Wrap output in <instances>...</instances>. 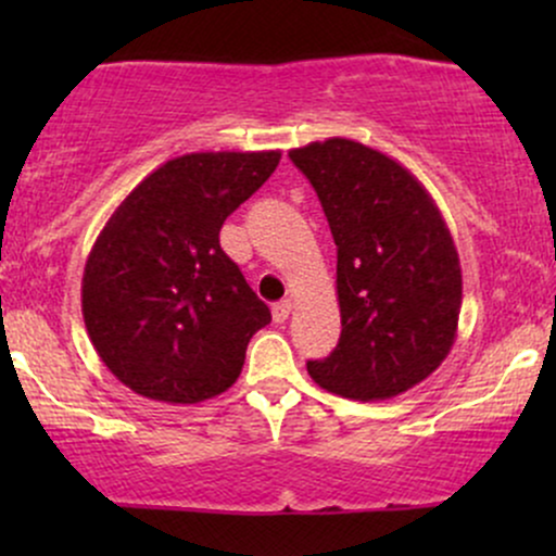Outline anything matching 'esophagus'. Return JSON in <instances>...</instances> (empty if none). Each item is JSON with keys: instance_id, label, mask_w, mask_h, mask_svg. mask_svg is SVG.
<instances>
[{"instance_id": "1", "label": "esophagus", "mask_w": 556, "mask_h": 556, "mask_svg": "<svg viewBox=\"0 0 556 556\" xmlns=\"http://www.w3.org/2000/svg\"><path fill=\"white\" fill-rule=\"evenodd\" d=\"M290 311H292V303H290V300H279V303H274V305H271V316H274V321H277V324H285L287 318H290Z\"/></svg>"}]
</instances>
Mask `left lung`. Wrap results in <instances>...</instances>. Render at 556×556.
<instances>
[{
  "label": "left lung",
  "instance_id": "1",
  "mask_svg": "<svg viewBox=\"0 0 556 556\" xmlns=\"http://www.w3.org/2000/svg\"><path fill=\"white\" fill-rule=\"evenodd\" d=\"M314 185L337 245L342 334L311 379L374 402L407 392L450 355L463 305L455 240L433 198L400 162L350 138L290 151Z\"/></svg>",
  "mask_w": 556,
  "mask_h": 556
}]
</instances>
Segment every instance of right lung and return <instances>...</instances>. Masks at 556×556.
Masks as SVG:
<instances>
[{
	"label": "right lung",
	"instance_id": "right-lung-1",
	"mask_svg": "<svg viewBox=\"0 0 556 556\" xmlns=\"http://www.w3.org/2000/svg\"><path fill=\"white\" fill-rule=\"evenodd\" d=\"M279 151L169 159L114 208L83 271V318L104 366L136 394L193 405L238 381L271 321L219 229L277 169Z\"/></svg>",
	"mask_w": 556,
	"mask_h": 556
}]
</instances>
